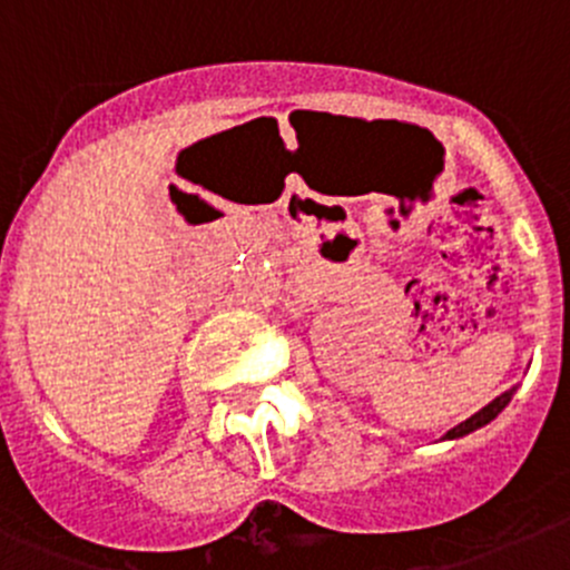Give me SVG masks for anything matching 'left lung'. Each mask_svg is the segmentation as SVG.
Masks as SVG:
<instances>
[{"instance_id":"8db88e82","label":"left lung","mask_w":570,"mask_h":570,"mask_svg":"<svg viewBox=\"0 0 570 570\" xmlns=\"http://www.w3.org/2000/svg\"><path fill=\"white\" fill-rule=\"evenodd\" d=\"M513 392H515V389H510V392L499 394L497 400L488 402V405L482 407V411H476L474 416H469V419H465V422L458 424V428H452L450 433H446V439H461V435L471 433V430H476V428H482V424H488V422H491V419H497L499 413L504 411V405H508V402L513 400Z\"/></svg>"}]
</instances>
